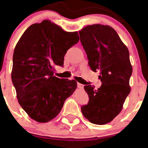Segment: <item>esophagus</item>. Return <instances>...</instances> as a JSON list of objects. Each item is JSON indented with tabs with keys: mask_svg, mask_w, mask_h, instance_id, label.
Segmentation results:
<instances>
[{
	"mask_svg": "<svg viewBox=\"0 0 148 148\" xmlns=\"http://www.w3.org/2000/svg\"><path fill=\"white\" fill-rule=\"evenodd\" d=\"M77 86H78V88H80V89H82V88H83V87H84V85H83V84H80V83H78Z\"/></svg>",
	"mask_w": 148,
	"mask_h": 148,
	"instance_id": "esophagus-1",
	"label": "esophagus"
}]
</instances>
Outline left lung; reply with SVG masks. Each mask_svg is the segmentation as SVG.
Instances as JSON below:
<instances>
[{
	"label": "left lung",
	"instance_id": "8db88e82",
	"mask_svg": "<svg viewBox=\"0 0 148 148\" xmlns=\"http://www.w3.org/2000/svg\"><path fill=\"white\" fill-rule=\"evenodd\" d=\"M79 34L88 64L93 72L99 71L101 81L97 90L90 84L84 86L89 100L81 107L82 113L91 123L106 125L119 115L131 91L133 68L129 50L109 25H87Z\"/></svg>",
	"mask_w": 148,
	"mask_h": 148
}]
</instances>
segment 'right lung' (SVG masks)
I'll return each instance as SVG.
<instances>
[{
    "label": "right lung",
    "instance_id": "add662e5",
    "mask_svg": "<svg viewBox=\"0 0 148 148\" xmlns=\"http://www.w3.org/2000/svg\"><path fill=\"white\" fill-rule=\"evenodd\" d=\"M79 41L50 20L31 25L19 38L13 56L11 79L21 107L32 119L47 123L62 110L77 87L75 80L53 75L54 66H64L65 54Z\"/></svg>",
    "mask_w": 148,
    "mask_h": 148
}]
</instances>
